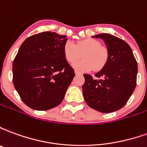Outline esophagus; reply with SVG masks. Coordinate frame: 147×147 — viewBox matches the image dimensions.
Here are the masks:
<instances>
[{
    "instance_id": "1",
    "label": "esophagus",
    "mask_w": 147,
    "mask_h": 147,
    "mask_svg": "<svg viewBox=\"0 0 147 147\" xmlns=\"http://www.w3.org/2000/svg\"><path fill=\"white\" fill-rule=\"evenodd\" d=\"M75 74H76V76H81V75H83V74L81 73V72H79V71H75Z\"/></svg>"
}]
</instances>
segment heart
Segmentation results:
<instances>
[{"label": "heart", "instance_id": "1", "mask_svg": "<svg viewBox=\"0 0 147 147\" xmlns=\"http://www.w3.org/2000/svg\"><path fill=\"white\" fill-rule=\"evenodd\" d=\"M64 57L69 64H72L81 57L83 60L73 64V67L80 71H88L94 68V71L101 70L107 63L109 51L106 47L101 45L99 41L94 38L81 40L75 45L67 41L63 48Z\"/></svg>", "mask_w": 147, "mask_h": 147}]
</instances>
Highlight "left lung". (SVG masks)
<instances>
[{
    "label": "left lung",
    "mask_w": 147,
    "mask_h": 147,
    "mask_svg": "<svg viewBox=\"0 0 147 147\" xmlns=\"http://www.w3.org/2000/svg\"><path fill=\"white\" fill-rule=\"evenodd\" d=\"M93 38L104 41L109 59L94 75L95 79L83 74V97L90 108L108 113L120 109L131 96L136 86L138 65L131 49L123 40L109 34H99Z\"/></svg>",
    "instance_id": "1"
}]
</instances>
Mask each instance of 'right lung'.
I'll list each match as a JSON object with an SVG mask.
<instances>
[{
    "mask_svg": "<svg viewBox=\"0 0 147 147\" xmlns=\"http://www.w3.org/2000/svg\"><path fill=\"white\" fill-rule=\"evenodd\" d=\"M67 36L46 31L27 38L12 64L13 84L30 108L45 111L61 104L75 76L64 57Z\"/></svg>",
    "mask_w": 147,
    "mask_h": 147,
    "instance_id": "obj_1",
    "label": "right lung"
}]
</instances>
